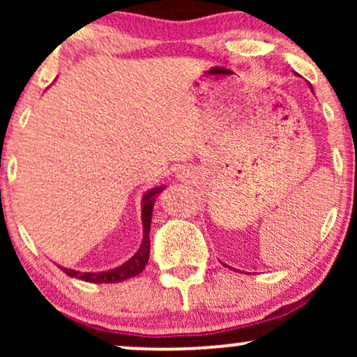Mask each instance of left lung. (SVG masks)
Instances as JSON below:
<instances>
[{
	"label": "left lung",
	"mask_w": 357,
	"mask_h": 357,
	"mask_svg": "<svg viewBox=\"0 0 357 357\" xmlns=\"http://www.w3.org/2000/svg\"><path fill=\"white\" fill-rule=\"evenodd\" d=\"M310 89H312V87H310Z\"/></svg>",
	"instance_id": "1"
}]
</instances>
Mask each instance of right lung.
Here are the masks:
<instances>
[{
  "label": "right lung",
  "instance_id": "add662e5",
  "mask_svg": "<svg viewBox=\"0 0 357 357\" xmlns=\"http://www.w3.org/2000/svg\"><path fill=\"white\" fill-rule=\"evenodd\" d=\"M165 186L154 188L149 190L142 196V243L132 258L122 264L121 267L107 270V272H77V270L60 267L67 273L68 277L80 278V280L92 282V284H117V282L127 280V278H132L139 275L142 270L146 268L147 260H149V250H151V240H149V230H151V218H153V208L155 203V196L159 195Z\"/></svg>",
  "mask_w": 357,
  "mask_h": 357
}]
</instances>
